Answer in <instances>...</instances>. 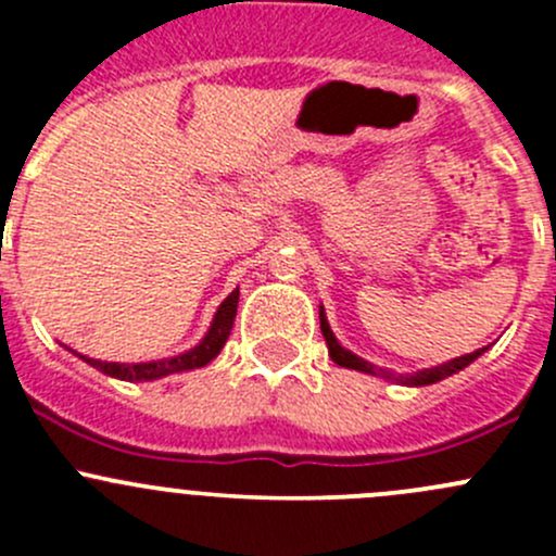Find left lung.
Instances as JSON below:
<instances>
[{
    "mask_svg": "<svg viewBox=\"0 0 556 556\" xmlns=\"http://www.w3.org/2000/svg\"><path fill=\"white\" fill-rule=\"evenodd\" d=\"M319 330H323L325 344H328V355H330V361L336 363V366L352 368V371H361V374H371V377L387 379V382H395V384H406V387H425V384L441 382V379H446V377H452V374L463 371L465 366H470L476 357H481L486 350H490V346H481V350L468 352V355H463V357H452V361L441 363V366L422 368V371H417V374H395V371H390V368L374 366V363L363 361L361 355H355V352H350L346 346H341L339 339L333 336V330H330L328 317H325L323 306H319Z\"/></svg>",
    "mask_w": 556,
    "mask_h": 556,
    "instance_id": "1",
    "label": "left lung"
}]
</instances>
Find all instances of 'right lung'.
Returning <instances> with one entry per match:
<instances>
[{"mask_svg": "<svg viewBox=\"0 0 556 556\" xmlns=\"http://www.w3.org/2000/svg\"><path fill=\"white\" fill-rule=\"evenodd\" d=\"M237 306H239V288L233 290V293H228V299L217 306L204 339H201L195 346H190L188 352H182V355L161 357V361H144V363H106V361H93V357L80 355V352L70 350V346H66V350H70L72 355L80 357V361H86L88 366L97 368V371H102L112 379H121V382H155V379L172 377V374H185V371H193V368H204L206 363L215 361V357L220 355L223 346H226L228 336H231Z\"/></svg>", "mask_w": 556, "mask_h": 556, "instance_id": "right-lung-1", "label": "right lung"}]
</instances>
